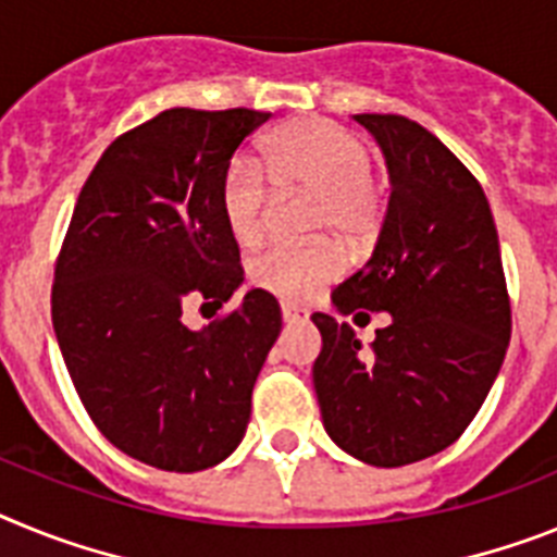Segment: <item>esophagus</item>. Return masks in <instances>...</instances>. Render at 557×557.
I'll return each mask as SVG.
<instances>
[{
    "label": "esophagus",
    "instance_id": "34e87169",
    "mask_svg": "<svg viewBox=\"0 0 557 557\" xmlns=\"http://www.w3.org/2000/svg\"><path fill=\"white\" fill-rule=\"evenodd\" d=\"M280 311H283L285 322H306V319H308L306 308L292 306V302H283V306H280Z\"/></svg>",
    "mask_w": 557,
    "mask_h": 557
}]
</instances>
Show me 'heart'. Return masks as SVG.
Returning <instances> with one entry per match:
<instances>
[{"label":"heart","instance_id":"heart-1","mask_svg":"<svg viewBox=\"0 0 557 557\" xmlns=\"http://www.w3.org/2000/svg\"><path fill=\"white\" fill-rule=\"evenodd\" d=\"M372 153L356 134L322 117L294 120L265 137L258 164L232 159L221 178V215L240 246L269 230L274 186L283 196L311 193L313 232H336L352 249L372 244L384 226L386 196L372 176ZM345 255L331 240L272 244L249 260V280L274 297L302 302L342 274Z\"/></svg>","mask_w":557,"mask_h":557}]
</instances>
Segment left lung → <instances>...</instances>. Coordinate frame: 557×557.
I'll list each match as a JSON object with an SVG mask.
<instances>
[{"instance_id": "8db88e82", "label": "left lung", "mask_w": 557, "mask_h": 557, "mask_svg": "<svg viewBox=\"0 0 557 557\" xmlns=\"http://www.w3.org/2000/svg\"><path fill=\"white\" fill-rule=\"evenodd\" d=\"M379 139L393 193L372 258L333 288L338 313H389L361 347L313 313L319 412L338 448L375 468L443 451L485 404L510 342V294L485 190L432 132L400 114H356Z\"/></svg>"}]
</instances>
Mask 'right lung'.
Returning a JSON list of instances; mask_svg holds the SVG:
<instances>
[{
	"mask_svg": "<svg viewBox=\"0 0 557 557\" xmlns=\"http://www.w3.org/2000/svg\"><path fill=\"white\" fill-rule=\"evenodd\" d=\"M269 117L162 111L106 148L72 210L52 280L58 347L91 423L145 466L205 471L244 440L277 299L251 288L205 331L182 311L221 308L244 280L221 178Z\"/></svg>",
	"mask_w": 557,
	"mask_h": 557,
	"instance_id": "obj_1",
	"label": "right lung"
}]
</instances>
